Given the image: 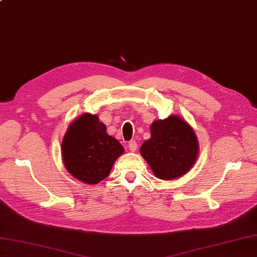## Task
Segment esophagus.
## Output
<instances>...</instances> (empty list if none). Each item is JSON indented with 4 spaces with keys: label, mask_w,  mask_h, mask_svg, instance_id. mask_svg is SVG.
I'll use <instances>...</instances> for the list:
<instances>
[{
    "label": "esophagus",
    "mask_w": 257,
    "mask_h": 257,
    "mask_svg": "<svg viewBox=\"0 0 257 257\" xmlns=\"http://www.w3.org/2000/svg\"><path fill=\"white\" fill-rule=\"evenodd\" d=\"M128 148H130V150L132 153H134V152H136V149H137V143L135 142V141H131L130 143H128Z\"/></svg>",
    "instance_id": "esophagus-1"
}]
</instances>
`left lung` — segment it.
Masks as SVG:
<instances>
[{"instance_id": "obj_1", "label": "left lung", "mask_w": 257, "mask_h": 257, "mask_svg": "<svg viewBox=\"0 0 257 257\" xmlns=\"http://www.w3.org/2000/svg\"><path fill=\"white\" fill-rule=\"evenodd\" d=\"M150 139L143 144L141 155L161 180H173L190 171L198 155V142L189 123L178 115L154 121Z\"/></svg>"}]
</instances>
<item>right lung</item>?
Returning a JSON list of instances; mask_svg holds the SVG:
<instances>
[{"label":"right lung","instance_id":"obj_1","mask_svg":"<svg viewBox=\"0 0 257 257\" xmlns=\"http://www.w3.org/2000/svg\"><path fill=\"white\" fill-rule=\"evenodd\" d=\"M124 148L95 114L84 113L68 126L62 141V157L74 178L96 184L107 178Z\"/></svg>","mask_w":257,"mask_h":257}]
</instances>
